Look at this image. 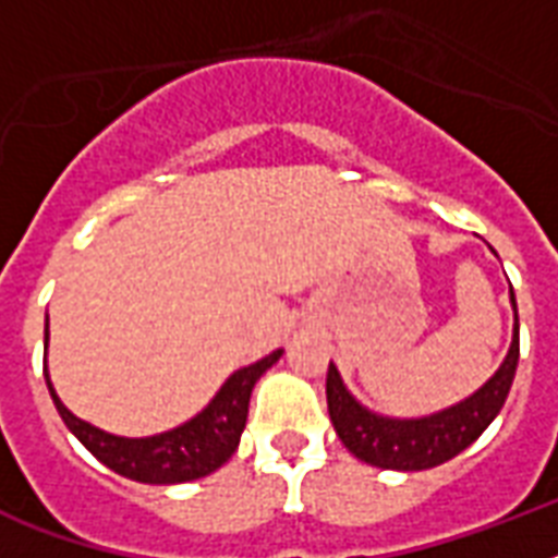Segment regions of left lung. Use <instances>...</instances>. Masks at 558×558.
Returning a JSON list of instances; mask_svg holds the SVG:
<instances>
[{
  "mask_svg": "<svg viewBox=\"0 0 558 558\" xmlns=\"http://www.w3.org/2000/svg\"><path fill=\"white\" fill-rule=\"evenodd\" d=\"M512 292V289H510ZM515 310V295L510 298ZM519 367V310H515V330L512 344L501 367L486 381L484 388L458 405L437 411L420 420H393V416L373 414L359 402L341 381L339 367L330 362L327 371V408H330L332 428L350 454L365 460L371 466L397 469V472H423L458 458L460 451L486 432L498 411L507 402V393Z\"/></svg>",
  "mask_w": 558,
  "mask_h": 558,
  "instance_id": "left-lung-1",
  "label": "left lung"
}]
</instances>
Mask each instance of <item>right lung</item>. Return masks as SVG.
Here are the masks:
<instances>
[{
    "mask_svg": "<svg viewBox=\"0 0 558 558\" xmlns=\"http://www.w3.org/2000/svg\"><path fill=\"white\" fill-rule=\"evenodd\" d=\"M280 356H283V350H275L260 362L234 371L226 379V385L217 390V397L210 399L208 408H202L199 414L187 420L185 425L170 428L165 434H153V437H116V434L100 432L81 416H74L60 402L57 390L51 388V379H48V367L46 385L51 399H54L57 414L63 416L65 428L104 466L130 477V481H138V484H185V481H196V477L217 472L234 454L236 446H240V434L245 428V416H248L252 388Z\"/></svg>",
    "mask_w": 558,
    "mask_h": 558,
    "instance_id": "obj_1",
    "label": "right lung"
}]
</instances>
